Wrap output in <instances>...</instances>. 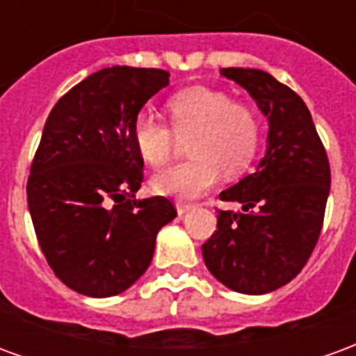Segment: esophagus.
Segmentation results:
<instances>
[{
	"label": "esophagus",
	"instance_id": "esophagus-1",
	"mask_svg": "<svg viewBox=\"0 0 356 356\" xmlns=\"http://www.w3.org/2000/svg\"><path fill=\"white\" fill-rule=\"evenodd\" d=\"M175 208H177L179 216H185L186 211H191V209H193V206H191V204H185V202H177V204H175Z\"/></svg>",
	"mask_w": 356,
	"mask_h": 356
}]
</instances>
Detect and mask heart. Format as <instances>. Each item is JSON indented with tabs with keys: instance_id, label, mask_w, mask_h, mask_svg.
Wrapping results in <instances>:
<instances>
[{
	"instance_id": "obj_1",
	"label": "heart",
	"mask_w": 356,
	"mask_h": 356,
	"mask_svg": "<svg viewBox=\"0 0 356 356\" xmlns=\"http://www.w3.org/2000/svg\"><path fill=\"white\" fill-rule=\"evenodd\" d=\"M170 131L154 116L143 112L133 122V143L143 160L162 168L177 154L179 139L191 140L194 160L156 173L150 186L158 194L194 198L216 185L221 171L236 175L246 170L259 145V120L242 102L208 88H191L168 101Z\"/></svg>"
}]
</instances>
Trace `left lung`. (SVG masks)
<instances>
[{"label": "left lung", "instance_id": "8db88e82", "mask_svg": "<svg viewBox=\"0 0 356 356\" xmlns=\"http://www.w3.org/2000/svg\"><path fill=\"white\" fill-rule=\"evenodd\" d=\"M267 118V150L252 175L219 194L242 211H221L202 246L204 263L229 290L261 296L305 267L321 236L330 163L311 112L288 86L255 68H221Z\"/></svg>", "mask_w": 356, "mask_h": 356}]
</instances>
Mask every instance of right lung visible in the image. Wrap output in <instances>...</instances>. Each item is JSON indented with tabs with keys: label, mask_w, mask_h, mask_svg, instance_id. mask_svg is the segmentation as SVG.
Instances as JSON below:
<instances>
[{
	"label": "right lung",
	"mask_w": 356,
	"mask_h": 356,
	"mask_svg": "<svg viewBox=\"0 0 356 356\" xmlns=\"http://www.w3.org/2000/svg\"><path fill=\"white\" fill-rule=\"evenodd\" d=\"M170 83L158 68L112 66L51 110L28 177V209L53 273L70 290L112 298L139 280L156 234L177 217L168 198H135L143 158L133 122Z\"/></svg>",
	"instance_id": "obj_1"
}]
</instances>
